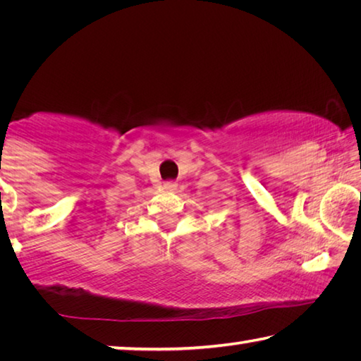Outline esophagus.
I'll use <instances>...</instances> for the list:
<instances>
[{
	"mask_svg": "<svg viewBox=\"0 0 361 361\" xmlns=\"http://www.w3.org/2000/svg\"><path fill=\"white\" fill-rule=\"evenodd\" d=\"M176 188V183L175 181H166L164 183V189H169V191H173Z\"/></svg>",
	"mask_w": 361,
	"mask_h": 361,
	"instance_id": "34e87169",
	"label": "esophagus"
}]
</instances>
